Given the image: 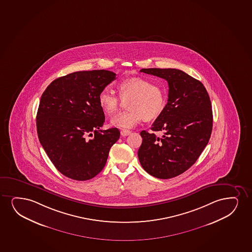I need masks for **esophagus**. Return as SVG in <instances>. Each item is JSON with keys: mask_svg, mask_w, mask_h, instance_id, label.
<instances>
[{"mask_svg": "<svg viewBox=\"0 0 252 252\" xmlns=\"http://www.w3.org/2000/svg\"><path fill=\"white\" fill-rule=\"evenodd\" d=\"M131 134V131L129 130H122L121 131V135L123 137H125V136H127V135H129Z\"/></svg>", "mask_w": 252, "mask_h": 252, "instance_id": "esophagus-1", "label": "esophagus"}]
</instances>
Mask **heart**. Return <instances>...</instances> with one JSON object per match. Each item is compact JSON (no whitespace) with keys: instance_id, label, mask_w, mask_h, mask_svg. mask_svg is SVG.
Returning <instances> with one entry per match:
<instances>
[{"instance_id":"heart-1","label":"heart","mask_w":252,"mask_h":252,"mask_svg":"<svg viewBox=\"0 0 252 252\" xmlns=\"http://www.w3.org/2000/svg\"><path fill=\"white\" fill-rule=\"evenodd\" d=\"M118 94L104 89L98 96L99 106L105 114H114L121 105L122 99L127 100V111L115 115L111 120L114 127L128 129L137 125L142 119L158 118L165 108L166 93L162 86L151 83L143 77H134L122 80L118 84Z\"/></svg>"}]
</instances>
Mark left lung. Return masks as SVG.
<instances>
[{
  "label": "left lung",
  "mask_w": 252,
  "mask_h": 252,
  "mask_svg": "<svg viewBox=\"0 0 252 252\" xmlns=\"http://www.w3.org/2000/svg\"><path fill=\"white\" fill-rule=\"evenodd\" d=\"M140 72L165 79L168 102L152 125L142 130L140 164L151 175L170 179L188 170L207 146L213 126L211 102L200 81L177 69L149 68ZM160 131V138L154 134Z\"/></svg>",
  "instance_id": "8db88e82"
}]
</instances>
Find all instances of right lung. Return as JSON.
Masks as SVG:
<instances>
[{
  "label": "right lung",
  "instance_id": "1",
  "mask_svg": "<svg viewBox=\"0 0 252 252\" xmlns=\"http://www.w3.org/2000/svg\"><path fill=\"white\" fill-rule=\"evenodd\" d=\"M116 79L110 70L77 71L53 81L36 114L40 143L55 168L68 178L87 181L104 169L117 127L102 130L105 114L98 96Z\"/></svg>",
  "mask_w": 252,
  "mask_h": 252
}]
</instances>
